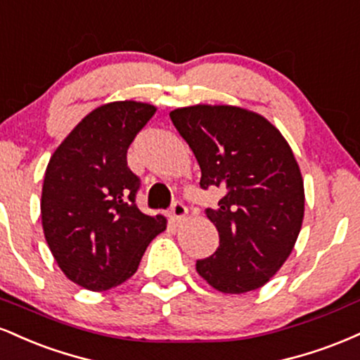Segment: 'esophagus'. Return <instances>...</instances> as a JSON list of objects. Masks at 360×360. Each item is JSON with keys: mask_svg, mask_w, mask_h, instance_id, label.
Masks as SVG:
<instances>
[{"mask_svg": "<svg viewBox=\"0 0 360 360\" xmlns=\"http://www.w3.org/2000/svg\"><path fill=\"white\" fill-rule=\"evenodd\" d=\"M186 214H188V208L181 203V201H174V205H172L171 208V218L174 221H179V220H184Z\"/></svg>", "mask_w": 360, "mask_h": 360, "instance_id": "1", "label": "esophagus"}]
</instances>
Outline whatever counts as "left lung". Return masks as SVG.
<instances>
[{
    "instance_id": "left-lung-1",
    "label": "left lung",
    "mask_w": 360,
    "mask_h": 360,
    "mask_svg": "<svg viewBox=\"0 0 360 360\" xmlns=\"http://www.w3.org/2000/svg\"><path fill=\"white\" fill-rule=\"evenodd\" d=\"M201 169L203 189L220 188L206 210L220 245L196 262L225 295L262 288L295 249L304 217V186L288 140L267 118L232 105H193L169 113Z\"/></svg>"
}]
</instances>
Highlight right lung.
I'll list each match as a JSON object with an SVG mask.
<instances>
[{
    "mask_svg": "<svg viewBox=\"0 0 360 360\" xmlns=\"http://www.w3.org/2000/svg\"><path fill=\"white\" fill-rule=\"evenodd\" d=\"M157 108L142 101L98 106L56 148L45 171L40 217L57 266L77 286L106 291L130 279L167 226L135 205L139 177L127 150Z\"/></svg>",
    "mask_w": 360,
    "mask_h": 360,
    "instance_id": "obj_1",
    "label": "right lung"
}]
</instances>
